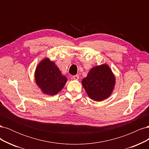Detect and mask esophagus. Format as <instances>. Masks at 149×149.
Listing matches in <instances>:
<instances>
[{"label":"esophagus","mask_w":149,"mask_h":149,"mask_svg":"<svg viewBox=\"0 0 149 149\" xmlns=\"http://www.w3.org/2000/svg\"><path fill=\"white\" fill-rule=\"evenodd\" d=\"M72 78H73L74 80H78L79 79V76L78 75H74V76H73V77H72Z\"/></svg>","instance_id":"esophagus-1"}]
</instances>
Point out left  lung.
Returning a JSON list of instances; mask_svg holds the SVG:
<instances>
[{
    "label": "left lung",
    "mask_w": 149,
    "mask_h": 149,
    "mask_svg": "<svg viewBox=\"0 0 149 149\" xmlns=\"http://www.w3.org/2000/svg\"><path fill=\"white\" fill-rule=\"evenodd\" d=\"M82 84L88 96L96 101H101L110 96L115 84V78L109 67L102 65L93 68Z\"/></svg>",
    "instance_id": "left-lung-1"
}]
</instances>
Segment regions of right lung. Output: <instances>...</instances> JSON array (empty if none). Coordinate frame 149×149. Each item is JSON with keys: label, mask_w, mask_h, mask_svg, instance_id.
<instances>
[{"label": "right lung", "mask_w": 149, "mask_h": 149, "mask_svg": "<svg viewBox=\"0 0 149 149\" xmlns=\"http://www.w3.org/2000/svg\"><path fill=\"white\" fill-rule=\"evenodd\" d=\"M35 80L45 94L55 95L64 87L67 78L62 76L55 63L45 59L37 67Z\"/></svg>", "instance_id": "1"}]
</instances>
